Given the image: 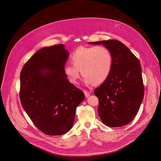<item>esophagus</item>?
Segmentation results:
<instances>
[{"label":"esophagus","mask_w":161,"mask_h":161,"mask_svg":"<svg viewBox=\"0 0 161 161\" xmlns=\"http://www.w3.org/2000/svg\"><path fill=\"white\" fill-rule=\"evenodd\" d=\"M84 94H85L86 97H88L90 95V93H89V92H87V91H84Z\"/></svg>","instance_id":"1"}]
</instances>
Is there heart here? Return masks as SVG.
<instances>
[{
    "mask_svg": "<svg viewBox=\"0 0 161 161\" xmlns=\"http://www.w3.org/2000/svg\"><path fill=\"white\" fill-rule=\"evenodd\" d=\"M72 64L66 65L64 72L70 82L78 83L80 72L87 85L100 84L109 77L113 67V56L107 47H80L71 55Z\"/></svg>",
    "mask_w": 161,
    "mask_h": 161,
    "instance_id": "b5f03b06",
    "label": "heart"
}]
</instances>
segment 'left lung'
Wrapping results in <instances>:
<instances>
[{
    "mask_svg": "<svg viewBox=\"0 0 161 161\" xmlns=\"http://www.w3.org/2000/svg\"><path fill=\"white\" fill-rule=\"evenodd\" d=\"M88 44L103 45L113 56V67L109 77L94 91L99 101L98 115L108 126L126 125L137 115L144 97L140 63L119 41L111 40Z\"/></svg>",
    "mask_w": 161,
    "mask_h": 161,
    "instance_id": "obj_1",
    "label": "left lung"
}]
</instances>
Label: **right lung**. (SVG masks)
I'll return each mask as SVG.
<instances>
[{"mask_svg": "<svg viewBox=\"0 0 161 161\" xmlns=\"http://www.w3.org/2000/svg\"><path fill=\"white\" fill-rule=\"evenodd\" d=\"M69 56L63 44L45 47L21 71L22 105L34 125L47 135L68 132L76 108L85 98L84 92L69 82L64 72Z\"/></svg>", "mask_w": 161, "mask_h": 161, "instance_id": "obj_1", "label": "right lung"}]
</instances>
